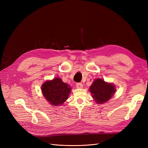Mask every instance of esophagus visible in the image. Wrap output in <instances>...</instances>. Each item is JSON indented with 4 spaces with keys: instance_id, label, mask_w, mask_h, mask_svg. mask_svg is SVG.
I'll return each instance as SVG.
<instances>
[{
    "instance_id": "esophagus-1",
    "label": "esophagus",
    "mask_w": 148,
    "mask_h": 148,
    "mask_svg": "<svg viewBox=\"0 0 148 148\" xmlns=\"http://www.w3.org/2000/svg\"><path fill=\"white\" fill-rule=\"evenodd\" d=\"M76 86H77V88H79V89H81V88H83V84L82 83H77V84H76Z\"/></svg>"
}]
</instances>
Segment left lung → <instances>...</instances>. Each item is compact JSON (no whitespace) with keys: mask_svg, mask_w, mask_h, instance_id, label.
Returning a JSON list of instances; mask_svg holds the SVG:
<instances>
[{"mask_svg":"<svg viewBox=\"0 0 148 148\" xmlns=\"http://www.w3.org/2000/svg\"><path fill=\"white\" fill-rule=\"evenodd\" d=\"M89 92L97 104H104L114 95L116 88L114 84L106 82L102 78H96L89 87Z\"/></svg>","mask_w":148,"mask_h":148,"instance_id":"left-lung-1","label":"left lung"}]
</instances>
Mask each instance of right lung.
Here are the masks:
<instances>
[{
  "label": "right lung",
  "instance_id": "1",
  "mask_svg": "<svg viewBox=\"0 0 148 148\" xmlns=\"http://www.w3.org/2000/svg\"><path fill=\"white\" fill-rule=\"evenodd\" d=\"M71 90V86L63 82L60 78L47 80L41 86L43 96L49 104L53 106L63 104L69 98Z\"/></svg>",
  "mask_w": 148,
  "mask_h": 148
}]
</instances>
